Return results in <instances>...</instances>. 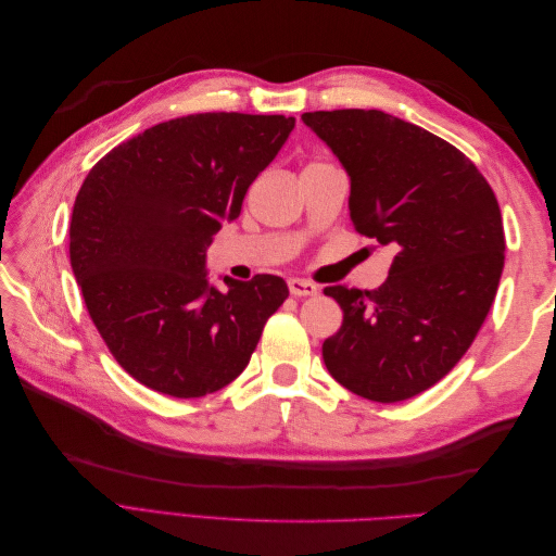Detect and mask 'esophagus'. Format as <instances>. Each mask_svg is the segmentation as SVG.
<instances>
[{"label":"esophagus","mask_w":556,"mask_h":556,"mask_svg":"<svg viewBox=\"0 0 556 556\" xmlns=\"http://www.w3.org/2000/svg\"><path fill=\"white\" fill-rule=\"evenodd\" d=\"M288 288H290V294H294V296H313V294H317V285H313L308 280H301V278H290L288 280Z\"/></svg>","instance_id":"obj_1"}]
</instances>
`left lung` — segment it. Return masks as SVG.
I'll list each match as a JSON object with an SVG mask.
<instances>
[{
	"label": "left lung",
	"instance_id": "1",
	"mask_svg": "<svg viewBox=\"0 0 556 556\" xmlns=\"http://www.w3.org/2000/svg\"><path fill=\"white\" fill-rule=\"evenodd\" d=\"M350 176V220L394 250L374 292L325 288L343 325L323 343L327 371L378 403L445 378L473 343L503 271V223L490 182L462 150L382 111L301 115Z\"/></svg>",
	"mask_w": 556,
	"mask_h": 556
}]
</instances>
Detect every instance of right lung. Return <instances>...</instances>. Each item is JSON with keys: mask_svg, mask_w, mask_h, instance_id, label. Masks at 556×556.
I'll return each instance as SVG.
<instances>
[{"mask_svg": "<svg viewBox=\"0 0 556 556\" xmlns=\"http://www.w3.org/2000/svg\"><path fill=\"white\" fill-rule=\"evenodd\" d=\"M294 129V117L197 113L160 123L83 180L70 257L111 355L150 390L197 399L239 378L290 290L260 274L208 282L206 248Z\"/></svg>", "mask_w": 556, "mask_h": 556, "instance_id": "add662e5", "label": "right lung"}]
</instances>
